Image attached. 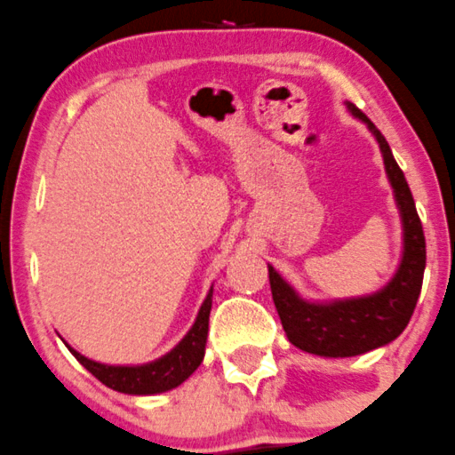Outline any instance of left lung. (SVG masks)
Returning a JSON list of instances; mask_svg holds the SVG:
<instances>
[{
  "mask_svg": "<svg viewBox=\"0 0 455 455\" xmlns=\"http://www.w3.org/2000/svg\"><path fill=\"white\" fill-rule=\"evenodd\" d=\"M353 117L364 122L379 143L386 174L395 191L403 224V257L395 276L381 290L357 299L312 303L300 299L279 272L267 266L275 307L279 312L288 340L300 351L323 357H353L395 340L408 327L423 285L425 235L403 172L396 165L386 137L355 104L347 102Z\"/></svg>",
  "mask_w": 455,
  "mask_h": 455,
  "instance_id": "obj_1",
  "label": "left lung"
}]
</instances>
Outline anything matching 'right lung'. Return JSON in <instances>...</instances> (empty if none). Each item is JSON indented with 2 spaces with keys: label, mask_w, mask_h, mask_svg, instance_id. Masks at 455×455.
<instances>
[{
  "label": "right lung",
  "mask_w": 455,
  "mask_h": 455,
  "mask_svg": "<svg viewBox=\"0 0 455 455\" xmlns=\"http://www.w3.org/2000/svg\"><path fill=\"white\" fill-rule=\"evenodd\" d=\"M212 296L213 288L209 290L203 307H200L196 323L191 324L188 336L183 338L170 353L155 362H148L141 366H111L100 364V362L89 360L80 355L76 348L69 351L76 360L80 362L95 379L102 381L108 388L124 392V395H159V392L172 390L183 384L185 379L200 366L204 357V347H207L209 333V312H212Z\"/></svg>",
  "instance_id": "obj_1"
}]
</instances>
